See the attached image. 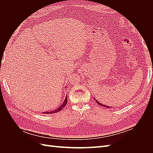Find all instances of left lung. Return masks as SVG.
Segmentation results:
<instances>
[{
    "label": "left lung",
    "instance_id": "obj_1",
    "mask_svg": "<svg viewBox=\"0 0 153 153\" xmlns=\"http://www.w3.org/2000/svg\"><path fill=\"white\" fill-rule=\"evenodd\" d=\"M96 103H98V105H101V106H105V107H106V108H111V106H106V105H103V104H101V103H100L99 101H98L97 100H96Z\"/></svg>",
    "mask_w": 153,
    "mask_h": 153
}]
</instances>
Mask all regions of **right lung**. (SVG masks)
I'll return each instance as SVG.
<instances>
[{
  "label": "right lung",
  "mask_w": 153,
  "mask_h": 153,
  "mask_svg": "<svg viewBox=\"0 0 153 153\" xmlns=\"http://www.w3.org/2000/svg\"><path fill=\"white\" fill-rule=\"evenodd\" d=\"M67 103H68V97L66 96V98H65V100H64L63 102L61 105H60L59 106H57L56 108H55V109L52 110H50V111H48V112H44L43 114H55L56 112H59V111H61V110H62L64 108V106L66 105Z\"/></svg>",
  "instance_id": "1"
}]
</instances>
